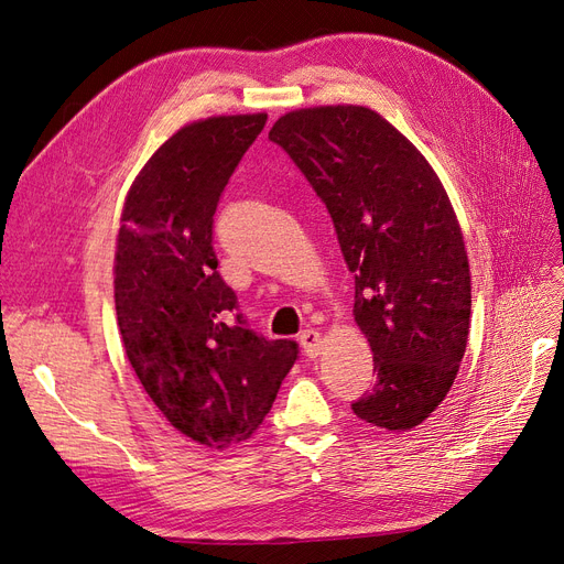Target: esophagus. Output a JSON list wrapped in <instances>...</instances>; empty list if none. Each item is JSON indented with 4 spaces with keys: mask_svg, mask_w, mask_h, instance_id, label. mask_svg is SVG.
I'll list each match as a JSON object with an SVG mask.
<instances>
[{
    "mask_svg": "<svg viewBox=\"0 0 564 564\" xmlns=\"http://www.w3.org/2000/svg\"><path fill=\"white\" fill-rule=\"evenodd\" d=\"M301 345H303V351L310 356V358H317L322 351H324V337L317 333V330H303L301 333Z\"/></svg>",
    "mask_w": 564,
    "mask_h": 564,
    "instance_id": "34e87169",
    "label": "esophagus"
}]
</instances>
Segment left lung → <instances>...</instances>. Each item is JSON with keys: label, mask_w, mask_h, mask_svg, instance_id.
<instances>
[{"label": "left lung", "mask_w": 564, "mask_h": 564, "mask_svg": "<svg viewBox=\"0 0 564 564\" xmlns=\"http://www.w3.org/2000/svg\"><path fill=\"white\" fill-rule=\"evenodd\" d=\"M268 139L324 200L356 280L377 381L351 410L410 431L454 387L467 345L469 263L452 200L425 156L366 106L291 110Z\"/></svg>", "instance_id": "obj_1"}]
</instances>
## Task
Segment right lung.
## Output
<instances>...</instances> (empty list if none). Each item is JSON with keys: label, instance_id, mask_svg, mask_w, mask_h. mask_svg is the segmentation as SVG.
Segmentation results:
<instances>
[{"label": "right lung", "instance_id": "1", "mask_svg": "<svg viewBox=\"0 0 564 564\" xmlns=\"http://www.w3.org/2000/svg\"><path fill=\"white\" fill-rule=\"evenodd\" d=\"M268 116H219L180 129L127 194L116 310L129 364L185 437L227 448L270 412L299 345L247 326L213 250L224 187Z\"/></svg>", "mask_w": 564, "mask_h": 564}]
</instances>
